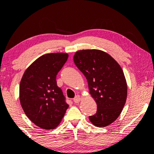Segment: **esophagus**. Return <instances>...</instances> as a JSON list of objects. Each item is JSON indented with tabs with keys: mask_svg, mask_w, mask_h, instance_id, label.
<instances>
[{
	"mask_svg": "<svg viewBox=\"0 0 154 154\" xmlns=\"http://www.w3.org/2000/svg\"><path fill=\"white\" fill-rule=\"evenodd\" d=\"M80 100H81V97L79 96V95H77V96H76L75 98H74V99H73L74 102H75V103H79V102L80 101Z\"/></svg>",
	"mask_w": 154,
	"mask_h": 154,
	"instance_id": "obj_1",
	"label": "esophagus"
}]
</instances>
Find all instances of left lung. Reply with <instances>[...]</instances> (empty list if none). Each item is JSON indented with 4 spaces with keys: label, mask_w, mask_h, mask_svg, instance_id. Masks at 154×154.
Segmentation results:
<instances>
[{
    "label": "left lung",
    "mask_w": 154,
    "mask_h": 154,
    "mask_svg": "<svg viewBox=\"0 0 154 154\" xmlns=\"http://www.w3.org/2000/svg\"><path fill=\"white\" fill-rule=\"evenodd\" d=\"M74 62L87 79L97 103L90 121L96 127L108 126L117 119L126 102L128 86L121 66L110 55L96 49L77 51Z\"/></svg>",
    "instance_id": "8db88e82"
}]
</instances>
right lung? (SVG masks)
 <instances>
[{
    "mask_svg": "<svg viewBox=\"0 0 154 154\" xmlns=\"http://www.w3.org/2000/svg\"><path fill=\"white\" fill-rule=\"evenodd\" d=\"M68 59L63 53L40 56L26 69L19 85V99L27 117L45 130L59 125L69 105L56 75Z\"/></svg>",
    "mask_w": 154,
    "mask_h": 154,
    "instance_id": "obj_1",
    "label": "right lung"
}]
</instances>
